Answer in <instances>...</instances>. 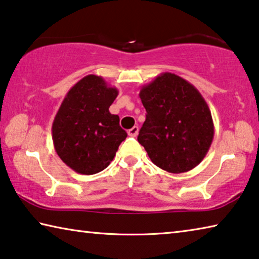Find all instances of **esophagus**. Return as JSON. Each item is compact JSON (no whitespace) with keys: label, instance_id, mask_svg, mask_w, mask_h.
Returning <instances> with one entry per match:
<instances>
[{"label":"esophagus","instance_id":"34e87169","mask_svg":"<svg viewBox=\"0 0 259 259\" xmlns=\"http://www.w3.org/2000/svg\"><path fill=\"white\" fill-rule=\"evenodd\" d=\"M138 131H139V128L137 125H135L128 131V135L130 136V137H136V136L138 135Z\"/></svg>","mask_w":259,"mask_h":259}]
</instances>
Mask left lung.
<instances>
[{"label":"left lung","instance_id":"1","mask_svg":"<svg viewBox=\"0 0 259 259\" xmlns=\"http://www.w3.org/2000/svg\"><path fill=\"white\" fill-rule=\"evenodd\" d=\"M146 120L138 142L151 161L171 174L187 172L207 155L213 139L208 104L190 82L162 73L139 93Z\"/></svg>","mask_w":259,"mask_h":259}]
</instances>
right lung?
Here are the masks:
<instances>
[{
  "mask_svg": "<svg viewBox=\"0 0 259 259\" xmlns=\"http://www.w3.org/2000/svg\"><path fill=\"white\" fill-rule=\"evenodd\" d=\"M119 95L102 76L87 75L74 84L52 123L57 154L81 175L100 172L113 161L126 133L109 106Z\"/></svg>",
  "mask_w": 259,
  "mask_h": 259,
  "instance_id": "add662e5",
  "label": "right lung"
}]
</instances>
